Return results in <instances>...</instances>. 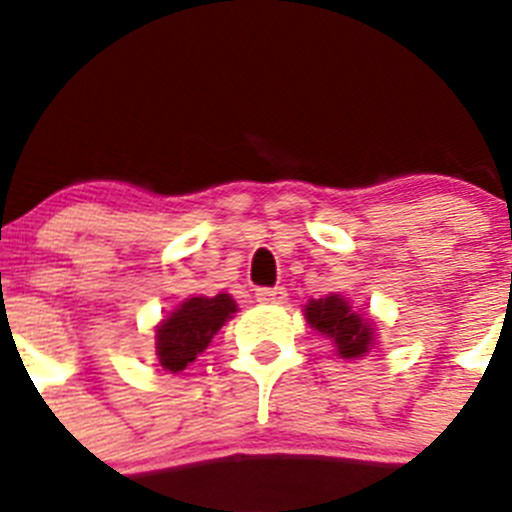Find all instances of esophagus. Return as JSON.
Returning <instances> with one entry per match:
<instances>
[{"label":"esophagus","instance_id":"esophagus-1","mask_svg":"<svg viewBox=\"0 0 512 512\" xmlns=\"http://www.w3.org/2000/svg\"><path fill=\"white\" fill-rule=\"evenodd\" d=\"M284 300H287V289L284 287L256 289V302H261V305H282Z\"/></svg>","mask_w":512,"mask_h":512}]
</instances>
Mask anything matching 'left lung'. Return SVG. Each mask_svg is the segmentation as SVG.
I'll return each mask as SVG.
<instances>
[{"instance_id":"obj_1","label":"left lung","mask_w":512,"mask_h":512,"mask_svg":"<svg viewBox=\"0 0 512 512\" xmlns=\"http://www.w3.org/2000/svg\"><path fill=\"white\" fill-rule=\"evenodd\" d=\"M305 315L312 328L336 341L338 354L343 359H359L372 346L369 323H364L356 312H351L346 300H341L338 295L312 300L310 305H305Z\"/></svg>"}]
</instances>
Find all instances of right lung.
I'll return each instance as SVG.
<instances>
[{"label": "right lung", "instance_id": "obj_1", "mask_svg": "<svg viewBox=\"0 0 512 512\" xmlns=\"http://www.w3.org/2000/svg\"><path fill=\"white\" fill-rule=\"evenodd\" d=\"M233 312L235 302L230 295L192 297L184 302L156 330V354L161 366L171 374L187 369Z\"/></svg>", "mask_w": 512, "mask_h": 512}]
</instances>
